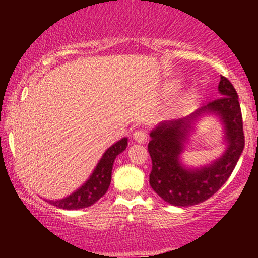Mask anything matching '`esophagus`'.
Returning <instances> with one entry per match:
<instances>
[{"mask_svg":"<svg viewBox=\"0 0 258 258\" xmlns=\"http://www.w3.org/2000/svg\"><path fill=\"white\" fill-rule=\"evenodd\" d=\"M147 139L148 136L144 130H137V131L134 132V140L136 142H139V144H145L147 141Z\"/></svg>","mask_w":258,"mask_h":258,"instance_id":"1","label":"esophagus"}]
</instances>
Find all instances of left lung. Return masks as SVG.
I'll return each mask as SVG.
<instances>
[{"label":"left lung","mask_w":258,"mask_h":258,"mask_svg":"<svg viewBox=\"0 0 258 258\" xmlns=\"http://www.w3.org/2000/svg\"><path fill=\"white\" fill-rule=\"evenodd\" d=\"M218 91L220 97L189 117L163 122L150 134L148 152L152 160L150 184L163 201L173 206H194L212 197L226 183L243 151V122L237 92L223 76ZM205 112H213L221 117L225 124L228 148L210 166L189 170L179 162V153L190 122Z\"/></svg>","instance_id":"1"}]
</instances>
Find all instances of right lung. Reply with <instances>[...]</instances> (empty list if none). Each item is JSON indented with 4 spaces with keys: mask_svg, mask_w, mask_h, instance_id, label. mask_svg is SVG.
<instances>
[{
    "mask_svg": "<svg viewBox=\"0 0 258 258\" xmlns=\"http://www.w3.org/2000/svg\"><path fill=\"white\" fill-rule=\"evenodd\" d=\"M127 147V139L119 140L118 142L111 146L105 153L102 158L96 166L95 171L90 178L83 183L77 191L70 196L64 197L62 200L57 201H48L53 206L63 210H79L86 209L91 206L95 202H97L103 195L107 192L108 187L111 183V175H112V166L114 162V158L117 155L126 150Z\"/></svg>",
    "mask_w": 258,
    "mask_h": 258,
    "instance_id": "right-lung-1",
    "label": "right lung"
}]
</instances>
